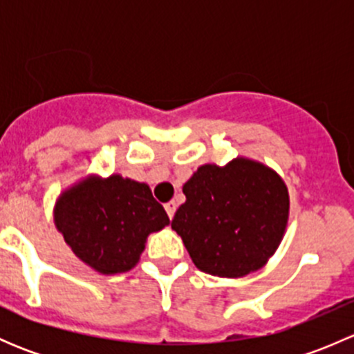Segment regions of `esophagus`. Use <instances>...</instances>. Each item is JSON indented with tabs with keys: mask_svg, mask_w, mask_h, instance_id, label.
Wrapping results in <instances>:
<instances>
[{
	"mask_svg": "<svg viewBox=\"0 0 354 354\" xmlns=\"http://www.w3.org/2000/svg\"><path fill=\"white\" fill-rule=\"evenodd\" d=\"M164 209H166V212H167V216H169V219H173L174 212H176V203H174L173 200H171V202L164 203Z\"/></svg>",
	"mask_w": 354,
	"mask_h": 354,
	"instance_id": "esophagus-1",
	"label": "esophagus"
}]
</instances>
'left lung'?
I'll use <instances>...</instances> for the list:
<instances>
[{"label":"left lung","mask_w":354,"mask_h":354,"mask_svg":"<svg viewBox=\"0 0 354 354\" xmlns=\"http://www.w3.org/2000/svg\"><path fill=\"white\" fill-rule=\"evenodd\" d=\"M187 202L171 227L202 272L243 277L274 255L284 236L289 195L283 178L257 160L203 164L183 185Z\"/></svg>","instance_id":"obj_1"}]
</instances>
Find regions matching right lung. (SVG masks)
Segmentation results:
<instances>
[{"instance_id":"obj_1","label":"right lung","mask_w":354,"mask_h":354,"mask_svg":"<svg viewBox=\"0 0 354 354\" xmlns=\"http://www.w3.org/2000/svg\"><path fill=\"white\" fill-rule=\"evenodd\" d=\"M55 224L71 252L97 272L121 274L140 260L151 233L169 224L145 183L88 176L59 195Z\"/></svg>"}]
</instances>
